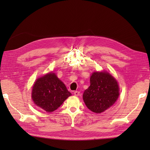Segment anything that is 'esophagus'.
Here are the masks:
<instances>
[{"label":"esophagus","mask_w":150,"mask_h":150,"mask_svg":"<svg viewBox=\"0 0 150 150\" xmlns=\"http://www.w3.org/2000/svg\"><path fill=\"white\" fill-rule=\"evenodd\" d=\"M73 94H74V95H75V96H79V94H80V92L78 91H74Z\"/></svg>","instance_id":"esophagus-1"}]
</instances>
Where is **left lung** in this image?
I'll return each mask as SVG.
<instances>
[{
  "mask_svg": "<svg viewBox=\"0 0 150 150\" xmlns=\"http://www.w3.org/2000/svg\"><path fill=\"white\" fill-rule=\"evenodd\" d=\"M119 96L117 80L106 71H95L90 77V86L83 93V100L89 110L100 113L112 106Z\"/></svg>",
  "mask_w": 150,
  "mask_h": 150,
  "instance_id": "8db88e82",
  "label": "left lung"
}]
</instances>
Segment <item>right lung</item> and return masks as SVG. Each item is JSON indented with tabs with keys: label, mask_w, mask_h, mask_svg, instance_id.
<instances>
[{
	"label": "right lung",
	"mask_w": 150,
	"mask_h": 150,
	"mask_svg": "<svg viewBox=\"0 0 150 150\" xmlns=\"http://www.w3.org/2000/svg\"><path fill=\"white\" fill-rule=\"evenodd\" d=\"M71 95L65 84L53 72L37 79L31 92L34 103L49 113L56 110Z\"/></svg>",
	"instance_id": "obj_1"
}]
</instances>
